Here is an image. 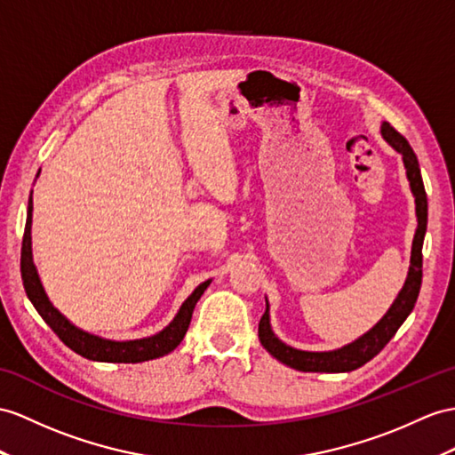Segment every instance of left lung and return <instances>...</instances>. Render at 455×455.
<instances>
[{"label": "left lung", "instance_id": "left-lung-1", "mask_svg": "<svg viewBox=\"0 0 455 455\" xmlns=\"http://www.w3.org/2000/svg\"><path fill=\"white\" fill-rule=\"evenodd\" d=\"M380 132L384 140L390 147L402 154V160L405 165V175L411 193L415 196V214H417V229L411 245V260H409V272L405 283L394 299V303L387 308L386 315L376 323L369 331H364L355 341L347 343L339 349L331 351H303L287 346L278 336L274 334L270 324V305L266 299V311L260 318L259 324V339L262 347L270 353L272 357L280 363L287 364L295 371L303 372H351L364 363H369L372 357L379 355L384 349L387 341L394 338V334L400 328L405 318L411 315L413 307L417 303L420 282H423V241L427 234V220H428V204H427V193L423 185V177H420L419 160L415 156L413 148L409 142L397 132L387 121H382Z\"/></svg>", "mask_w": 455, "mask_h": 455}]
</instances>
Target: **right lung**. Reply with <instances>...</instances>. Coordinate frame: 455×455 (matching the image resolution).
Returning <instances> with one entry per match:
<instances>
[{"instance_id":"add662e5","label":"right lung","mask_w":455,"mask_h":455,"mask_svg":"<svg viewBox=\"0 0 455 455\" xmlns=\"http://www.w3.org/2000/svg\"><path fill=\"white\" fill-rule=\"evenodd\" d=\"M30 229H32V193L28 198L23 249H20V274H23L25 291L30 299V303L35 305L38 315L44 318V323L55 331V336H58L69 349L79 353V355L84 359L100 361V363H142V361L168 355V353H172L177 346H180L181 339L185 338L187 330H189V324H191L195 305L198 299H201V295L206 291L210 282H212V280H206L198 287H195V291L185 299L172 323L164 330H160L158 334L140 338V339H125V341L94 336L91 331L75 326L69 318H65L58 308L52 305L50 297L46 295V290H44V285L40 282L35 260H32Z\"/></svg>"}]
</instances>
